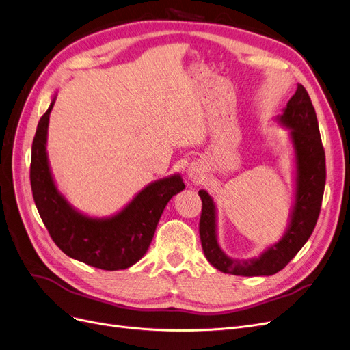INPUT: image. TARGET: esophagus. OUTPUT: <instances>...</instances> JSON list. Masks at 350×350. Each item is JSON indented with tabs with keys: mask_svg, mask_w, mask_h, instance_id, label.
Instances as JSON below:
<instances>
[{
	"mask_svg": "<svg viewBox=\"0 0 350 350\" xmlns=\"http://www.w3.org/2000/svg\"><path fill=\"white\" fill-rule=\"evenodd\" d=\"M202 170L200 166H197V165H191L189 167H188V171H187V178H188V180L189 183H193V184H198L200 180L202 179Z\"/></svg>",
	"mask_w": 350,
	"mask_h": 350,
	"instance_id": "34e87169",
	"label": "esophagus"
}]
</instances>
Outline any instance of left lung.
Masks as SVG:
<instances>
[{"mask_svg": "<svg viewBox=\"0 0 350 350\" xmlns=\"http://www.w3.org/2000/svg\"><path fill=\"white\" fill-rule=\"evenodd\" d=\"M275 122L288 129L295 153L293 204L287 228L280 240L262 250L257 257L232 258L227 256L218 243L214 198L205 189L198 192L202 200L200 237L204 254L209 264L222 273L244 277L278 273L310 239L317 222L326 184V161L316 111L309 93L301 85H297L296 93L283 109V113L275 116Z\"/></svg>", "mask_w": 350, "mask_h": 350, "instance_id": "left-lung-1", "label": "left lung"}]
</instances>
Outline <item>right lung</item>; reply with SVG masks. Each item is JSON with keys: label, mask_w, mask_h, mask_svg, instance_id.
Returning <instances> with one entry per match:
<instances>
[{"label": "right lung", "mask_w": 350, "mask_h": 350, "mask_svg": "<svg viewBox=\"0 0 350 350\" xmlns=\"http://www.w3.org/2000/svg\"><path fill=\"white\" fill-rule=\"evenodd\" d=\"M55 97L57 93L38 122L31 148L30 180L38 214L55 245L70 258L109 271L129 269L148 251L166 204L184 191L183 176L172 174L153 180L111 215L79 211L55 185L49 162V120Z\"/></svg>", "instance_id": "add662e5"}]
</instances>
